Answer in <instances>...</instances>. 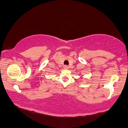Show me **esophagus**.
<instances>
[{
	"mask_svg": "<svg viewBox=\"0 0 128 128\" xmlns=\"http://www.w3.org/2000/svg\"><path fill=\"white\" fill-rule=\"evenodd\" d=\"M64 69H68V68H69V66H64Z\"/></svg>",
	"mask_w": 128,
	"mask_h": 128,
	"instance_id": "1",
	"label": "esophagus"
}]
</instances>
